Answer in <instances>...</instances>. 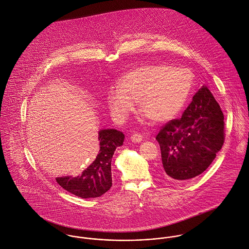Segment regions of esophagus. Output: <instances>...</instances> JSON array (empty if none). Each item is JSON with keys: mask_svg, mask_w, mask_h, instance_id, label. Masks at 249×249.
Wrapping results in <instances>:
<instances>
[{"mask_svg": "<svg viewBox=\"0 0 249 249\" xmlns=\"http://www.w3.org/2000/svg\"><path fill=\"white\" fill-rule=\"evenodd\" d=\"M130 140H131L132 142H140L142 140V135H140V134H138V133H134V134H132V135L130 136Z\"/></svg>", "mask_w": 249, "mask_h": 249, "instance_id": "esophagus-1", "label": "esophagus"}]
</instances>
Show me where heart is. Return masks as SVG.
Returning a JSON list of instances; mask_svg holds the SVG:
<instances>
[{
    "label": "heart",
    "mask_w": 249,
    "mask_h": 249,
    "mask_svg": "<svg viewBox=\"0 0 249 249\" xmlns=\"http://www.w3.org/2000/svg\"><path fill=\"white\" fill-rule=\"evenodd\" d=\"M193 86V74L185 68L164 64L142 65L124 74L119 85L107 93L112 118L124 123L132 113L135 102L139 110L156 124L172 120L184 106Z\"/></svg>",
    "instance_id": "1"
}]
</instances>
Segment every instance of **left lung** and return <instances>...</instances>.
<instances>
[{"mask_svg": "<svg viewBox=\"0 0 249 249\" xmlns=\"http://www.w3.org/2000/svg\"><path fill=\"white\" fill-rule=\"evenodd\" d=\"M223 120L219 105L202 86L182 117L168 122L156 135L165 178L185 181L206 171L224 142Z\"/></svg>", "mask_w": 249, "mask_h": 249, "instance_id": "8db88e82", "label": "left lung"}]
</instances>
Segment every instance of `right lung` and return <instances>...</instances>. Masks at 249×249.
Here are the masks:
<instances>
[{"label":"right lung","mask_w":249,"mask_h":249,"mask_svg":"<svg viewBox=\"0 0 249 249\" xmlns=\"http://www.w3.org/2000/svg\"><path fill=\"white\" fill-rule=\"evenodd\" d=\"M124 135L116 129L99 132L100 147L94 162L79 177L56 178V182L66 191L81 198H95L103 196L112 186L111 160L116 147L124 142Z\"/></svg>","instance_id":"1"}]
</instances>
